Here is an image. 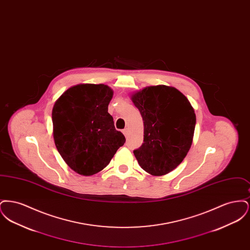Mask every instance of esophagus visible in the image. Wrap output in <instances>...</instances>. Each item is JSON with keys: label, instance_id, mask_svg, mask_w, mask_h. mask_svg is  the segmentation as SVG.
<instances>
[{"label": "esophagus", "instance_id": "esophagus-1", "mask_svg": "<svg viewBox=\"0 0 250 250\" xmlns=\"http://www.w3.org/2000/svg\"><path fill=\"white\" fill-rule=\"evenodd\" d=\"M123 133H124V135L127 138L128 135H129V129H128V128H125V129L123 130Z\"/></svg>", "mask_w": 250, "mask_h": 250}]
</instances>
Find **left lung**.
<instances>
[{
  "label": "left lung",
  "instance_id": "left-lung-1",
  "mask_svg": "<svg viewBox=\"0 0 250 250\" xmlns=\"http://www.w3.org/2000/svg\"><path fill=\"white\" fill-rule=\"evenodd\" d=\"M143 116L142 146L133 151L140 166L161 176L173 170L190 149L196 115L188 99L177 89L150 86L132 95Z\"/></svg>",
  "mask_w": 250,
  "mask_h": 250
}]
</instances>
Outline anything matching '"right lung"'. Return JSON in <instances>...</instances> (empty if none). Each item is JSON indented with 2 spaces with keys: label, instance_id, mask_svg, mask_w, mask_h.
<instances>
[{
  "label": "right lung",
  "instance_id": "obj_1",
  "mask_svg": "<svg viewBox=\"0 0 250 250\" xmlns=\"http://www.w3.org/2000/svg\"><path fill=\"white\" fill-rule=\"evenodd\" d=\"M112 95L107 85L80 84L65 91L53 106L56 148L79 174L90 176L102 170L125 143L107 112Z\"/></svg>",
  "mask_w": 250,
  "mask_h": 250
}]
</instances>
